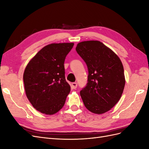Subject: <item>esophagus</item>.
Returning <instances> with one entry per match:
<instances>
[{"mask_svg": "<svg viewBox=\"0 0 149 149\" xmlns=\"http://www.w3.org/2000/svg\"><path fill=\"white\" fill-rule=\"evenodd\" d=\"M78 86V84L77 83H71V87L73 89H76Z\"/></svg>", "mask_w": 149, "mask_h": 149, "instance_id": "esophagus-1", "label": "esophagus"}]
</instances>
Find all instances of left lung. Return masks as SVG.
Segmentation results:
<instances>
[{
    "instance_id": "1",
    "label": "left lung",
    "mask_w": 149,
    "mask_h": 149,
    "mask_svg": "<svg viewBox=\"0 0 149 149\" xmlns=\"http://www.w3.org/2000/svg\"><path fill=\"white\" fill-rule=\"evenodd\" d=\"M88 69V83L80 91L84 104L93 113H105L118 102L125 80L118 56L100 41H84L76 47Z\"/></svg>"
}]
</instances>
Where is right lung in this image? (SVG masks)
Wrapping results in <instances>:
<instances>
[{
    "label": "right lung",
    "instance_id": "add662e5",
    "mask_svg": "<svg viewBox=\"0 0 149 149\" xmlns=\"http://www.w3.org/2000/svg\"><path fill=\"white\" fill-rule=\"evenodd\" d=\"M73 45V43L48 45L25 68L23 78L26 97L43 114H55L65 104L71 88L65 79L64 63Z\"/></svg>",
    "mask_w": 149,
    "mask_h": 149
}]
</instances>
